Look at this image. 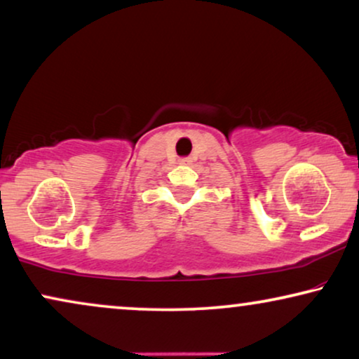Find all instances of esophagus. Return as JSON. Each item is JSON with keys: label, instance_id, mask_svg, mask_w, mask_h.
<instances>
[{"label": "esophagus", "instance_id": "obj_1", "mask_svg": "<svg viewBox=\"0 0 359 359\" xmlns=\"http://www.w3.org/2000/svg\"><path fill=\"white\" fill-rule=\"evenodd\" d=\"M180 163L181 165H191V158H181Z\"/></svg>", "mask_w": 359, "mask_h": 359}]
</instances>
